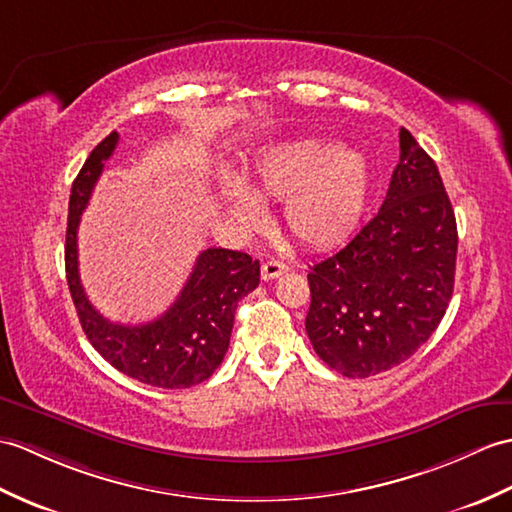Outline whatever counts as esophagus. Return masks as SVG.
Wrapping results in <instances>:
<instances>
[{
  "label": "esophagus",
  "instance_id": "34e87169",
  "mask_svg": "<svg viewBox=\"0 0 512 512\" xmlns=\"http://www.w3.org/2000/svg\"><path fill=\"white\" fill-rule=\"evenodd\" d=\"M283 272H288V266H285L283 261L270 259V261H266L264 266H261V279H264V281L277 279V277H281V275H283Z\"/></svg>",
  "mask_w": 512,
  "mask_h": 512
}]
</instances>
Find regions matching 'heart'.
Returning <instances> with one entry per match:
<instances>
[{"label": "heart", "mask_w": 512, "mask_h": 512, "mask_svg": "<svg viewBox=\"0 0 512 512\" xmlns=\"http://www.w3.org/2000/svg\"><path fill=\"white\" fill-rule=\"evenodd\" d=\"M248 188L227 176L222 200L242 227L261 222L257 198L283 200V227L314 251L338 246L360 227L371 198V163L358 148L331 139H299L266 150L248 172Z\"/></svg>", "instance_id": "obj_1"}]
</instances>
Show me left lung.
<instances>
[{"mask_svg":"<svg viewBox=\"0 0 512 512\" xmlns=\"http://www.w3.org/2000/svg\"><path fill=\"white\" fill-rule=\"evenodd\" d=\"M399 148L377 216L307 275V336L344 377L406 362L434 334L454 292L458 231L443 178L406 128Z\"/></svg>","mask_w":512,"mask_h":512,"instance_id":"1","label":"left lung"}]
</instances>
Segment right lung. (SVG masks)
<instances>
[{
	"mask_svg": "<svg viewBox=\"0 0 512 512\" xmlns=\"http://www.w3.org/2000/svg\"><path fill=\"white\" fill-rule=\"evenodd\" d=\"M120 135L104 137L82 165L69 196L65 270L82 331L117 371L157 388H189L205 382L229 349L235 307L259 285V261L229 248H207L196 259L172 307L144 325L106 320L89 303L78 272V224L95 183Z\"/></svg>",
	"mask_w": 512,
	"mask_h": 512,
	"instance_id": "1",
	"label": "right lung"
}]
</instances>
